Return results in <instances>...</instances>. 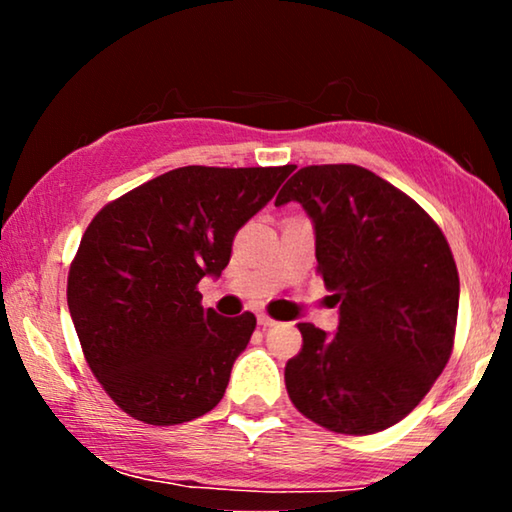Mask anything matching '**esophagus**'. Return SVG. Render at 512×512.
<instances>
[{"instance_id": "esophagus-1", "label": "esophagus", "mask_w": 512, "mask_h": 512, "mask_svg": "<svg viewBox=\"0 0 512 512\" xmlns=\"http://www.w3.org/2000/svg\"><path fill=\"white\" fill-rule=\"evenodd\" d=\"M257 323L262 327H273L275 320L271 316H266V314H257Z\"/></svg>"}]
</instances>
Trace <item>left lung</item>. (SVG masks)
Instances as JSON below:
<instances>
[{"instance_id": "8db88e82", "label": "left lung", "mask_w": 512, "mask_h": 512, "mask_svg": "<svg viewBox=\"0 0 512 512\" xmlns=\"http://www.w3.org/2000/svg\"><path fill=\"white\" fill-rule=\"evenodd\" d=\"M289 201L314 223L339 327L298 325L287 393L329 431H384L420 404L452 354L461 291L452 250L413 198L357 164L302 167L275 205Z\"/></svg>"}]
</instances>
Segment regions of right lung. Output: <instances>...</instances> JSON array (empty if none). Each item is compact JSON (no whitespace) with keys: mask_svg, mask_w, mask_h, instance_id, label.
Segmentation results:
<instances>
[{"mask_svg":"<svg viewBox=\"0 0 512 512\" xmlns=\"http://www.w3.org/2000/svg\"><path fill=\"white\" fill-rule=\"evenodd\" d=\"M284 167H180L94 216L67 277V305L94 377L131 418L155 427L212 411L257 320L203 309L232 239L275 196Z\"/></svg>","mask_w":512,"mask_h":512,"instance_id":"add662e5","label":"right lung"}]
</instances>
